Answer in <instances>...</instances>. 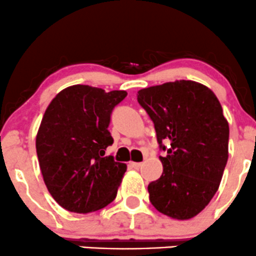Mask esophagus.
<instances>
[{"mask_svg": "<svg viewBox=\"0 0 256 256\" xmlns=\"http://www.w3.org/2000/svg\"><path fill=\"white\" fill-rule=\"evenodd\" d=\"M130 166L134 168V169H140L142 166L141 162H130Z\"/></svg>", "mask_w": 256, "mask_h": 256, "instance_id": "obj_1", "label": "esophagus"}]
</instances>
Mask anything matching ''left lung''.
<instances>
[{
  "label": "left lung",
  "mask_w": 256,
  "mask_h": 256,
  "mask_svg": "<svg viewBox=\"0 0 256 256\" xmlns=\"http://www.w3.org/2000/svg\"><path fill=\"white\" fill-rule=\"evenodd\" d=\"M137 100L154 124L162 174L148 184L158 212L194 218L220 186L228 159L230 128L214 92L190 80L142 88ZM167 146H165L164 144Z\"/></svg>",
  "instance_id": "8db88e82"
}]
</instances>
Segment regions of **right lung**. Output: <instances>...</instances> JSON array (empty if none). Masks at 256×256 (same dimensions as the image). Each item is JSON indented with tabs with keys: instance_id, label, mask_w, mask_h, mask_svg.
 Listing matches in <instances>:
<instances>
[{
	"instance_id": "obj_1",
	"label": "right lung",
	"mask_w": 256,
	"mask_h": 256,
	"mask_svg": "<svg viewBox=\"0 0 256 256\" xmlns=\"http://www.w3.org/2000/svg\"><path fill=\"white\" fill-rule=\"evenodd\" d=\"M126 96V91L74 85L47 106L36 136V153L44 184L64 209L87 214L116 196L128 166L104 154L113 144L108 131L110 114Z\"/></svg>"
}]
</instances>
